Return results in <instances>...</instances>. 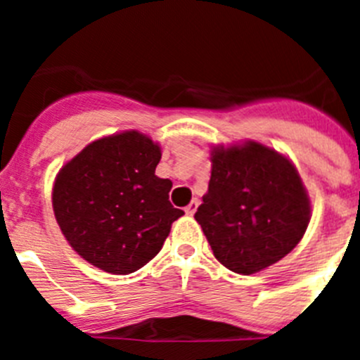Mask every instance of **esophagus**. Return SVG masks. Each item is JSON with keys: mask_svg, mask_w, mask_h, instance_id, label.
<instances>
[{"mask_svg": "<svg viewBox=\"0 0 360 360\" xmlns=\"http://www.w3.org/2000/svg\"><path fill=\"white\" fill-rule=\"evenodd\" d=\"M198 203H200L198 200H193V202H191L189 205H187V207H186V212H187V214H189V216L195 214L196 209H198Z\"/></svg>", "mask_w": 360, "mask_h": 360, "instance_id": "esophagus-1", "label": "esophagus"}]
</instances>
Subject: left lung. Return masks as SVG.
<instances>
[{
  "label": "left lung",
  "mask_w": 360,
  "mask_h": 360,
  "mask_svg": "<svg viewBox=\"0 0 360 360\" xmlns=\"http://www.w3.org/2000/svg\"><path fill=\"white\" fill-rule=\"evenodd\" d=\"M211 180L195 219L212 254L236 274L274 265L301 241L310 200L287 157L259 142L211 151Z\"/></svg>",
  "instance_id": "obj_1"
}]
</instances>
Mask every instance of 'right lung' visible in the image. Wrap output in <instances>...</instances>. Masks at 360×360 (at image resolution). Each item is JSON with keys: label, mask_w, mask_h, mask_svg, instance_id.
Returning <instances> with one entry per match:
<instances>
[{"label": "right lung", "mask_w": 360, "mask_h": 360, "mask_svg": "<svg viewBox=\"0 0 360 360\" xmlns=\"http://www.w3.org/2000/svg\"><path fill=\"white\" fill-rule=\"evenodd\" d=\"M160 158L148 135L124 131L88 144L59 171L53 214L86 262L124 276L160 252L184 214L169 202L173 182L155 174Z\"/></svg>", "instance_id": "1"}]
</instances>
